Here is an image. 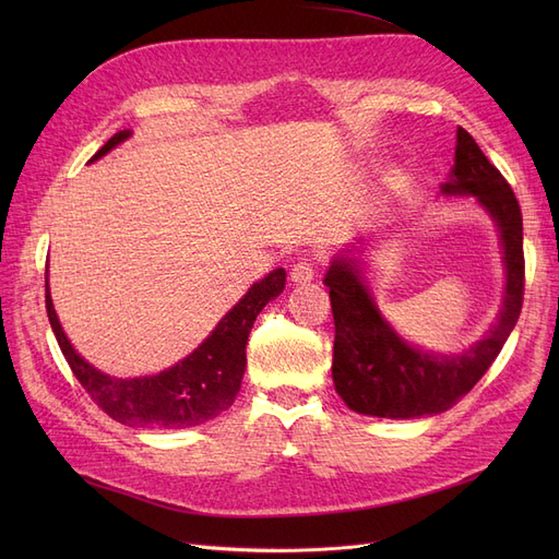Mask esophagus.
Returning a JSON list of instances; mask_svg holds the SVG:
<instances>
[{
  "label": "esophagus",
  "mask_w": 559,
  "mask_h": 559,
  "mask_svg": "<svg viewBox=\"0 0 559 559\" xmlns=\"http://www.w3.org/2000/svg\"><path fill=\"white\" fill-rule=\"evenodd\" d=\"M312 280H314V270H312L310 263L300 261V263H296L292 267V282H296V284H310Z\"/></svg>",
  "instance_id": "1"
}]
</instances>
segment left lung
Listing matches in <instances>:
<instances>
[{
  "label": "left lung",
  "instance_id": "8db88e82",
  "mask_svg": "<svg viewBox=\"0 0 559 559\" xmlns=\"http://www.w3.org/2000/svg\"><path fill=\"white\" fill-rule=\"evenodd\" d=\"M441 191L473 195L499 228L506 289L497 324L460 354L419 349L403 341L378 310L361 259L352 253L361 249L337 253L324 277L335 324L333 384L359 415L411 419L452 408L485 376L518 324L524 294L520 205L509 181L464 128H456L454 165Z\"/></svg>",
  "mask_w": 559,
  "mask_h": 559
}]
</instances>
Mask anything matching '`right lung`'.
<instances>
[{
	"label": "right lung",
	"instance_id": "right-lung-1",
	"mask_svg": "<svg viewBox=\"0 0 559 559\" xmlns=\"http://www.w3.org/2000/svg\"><path fill=\"white\" fill-rule=\"evenodd\" d=\"M130 130L116 132L114 138L91 158L97 160L107 156L114 146L130 138ZM286 270L277 267L267 273L251 289L235 302L214 331L202 341L189 357L179 364L160 370L158 376L144 378H114L91 366L67 341L50 300L48 277H46V312L56 341L70 364L72 373L86 389L88 396L103 408L111 419L128 427H151V429H186L202 425L228 411L235 396L240 392L242 376L247 368V337L257 321L259 312L270 300L284 292Z\"/></svg>",
	"mask_w": 559,
	"mask_h": 559
}]
</instances>
